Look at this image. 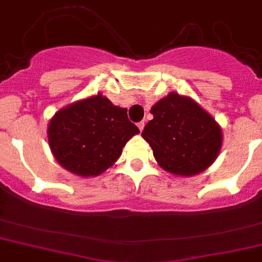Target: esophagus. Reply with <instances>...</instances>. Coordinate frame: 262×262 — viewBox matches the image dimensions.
Returning <instances> with one entry per match:
<instances>
[{"label":"esophagus","mask_w":262,"mask_h":262,"mask_svg":"<svg viewBox=\"0 0 262 262\" xmlns=\"http://www.w3.org/2000/svg\"><path fill=\"white\" fill-rule=\"evenodd\" d=\"M144 126H145V123H144V122H139V123H138V127H139V129H140V131H143Z\"/></svg>","instance_id":"34e87169"}]
</instances>
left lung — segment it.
Wrapping results in <instances>:
<instances>
[{"label": "left lung", "instance_id": "1", "mask_svg": "<svg viewBox=\"0 0 262 262\" xmlns=\"http://www.w3.org/2000/svg\"><path fill=\"white\" fill-rule=\"evenodd\" d=\"M150 113L153 119L141 136L164 171L190 178L216 161L223 146V129L190 96L170 92L151 106Z\"/></svg>", "mask_w": 262, "mask_h": 262}]
</instances>
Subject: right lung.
I'll use <instances>...</instances> for the list:
<instances>
[{
  "instance_id": "add662e5",
  "label": "right lung",
  "mask_w": 262,
  "mask_h": 262,
  "mask_svg": "<svg viewBox=\"0 0 262 262\" xmlns=\"http://www.w3.org/2000/svg\"><path fill=\"white\" fill-rule=\"evenodd\" d=\"M139 133L127 109L101 94L59 109L47 126L52 156L64 170L81 178H95L108 170Z\"/></svg>"
}]
</instances>
